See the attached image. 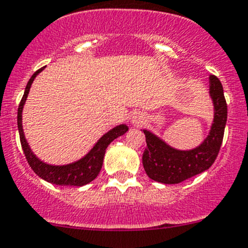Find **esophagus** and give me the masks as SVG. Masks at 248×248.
Wrapping results in <instances>:
<instances>
[{
  "mask_svg": "<svg viewBox=\"0 0 248 248\" xmlns=\"http://www.w3.org/2000/svg\"><path fill=\"white\" fill-rule=\"evenodd\" d=\"M146 121V117L142 113H140V111H138V113H134L131 117V124L133 126H137V127H140L142 126V124H145Z\"/></svg>",
  "mask_w": 248,
  "mask_h": 248,
  "instance_id": "34e87169",
  "label": "esophagus"
}]
</instances>
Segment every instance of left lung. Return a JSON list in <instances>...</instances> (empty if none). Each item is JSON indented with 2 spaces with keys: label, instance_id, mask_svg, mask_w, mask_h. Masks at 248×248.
<instances>
[{
  "label": "left lung",
  "instance_id": "left-lung-1",
  "mask_svg": "<svg viewBox=\"0 0 248 248\" xmlns=\"http://www.w3.org/2000/svg\"><path fill=\"white\" fill-rule=\"evenodd\" d=\"M209 95L214 104V121L209 135L199 147L181 151L171 147L150 131L144 129L146 144L142 165L153 181L164 184H178L208 170L220 151L227 122V103L217 77L209 76Z\"/></svg>",
  "mask_w": 248,
  "mask_h": 248
}]
</instances>
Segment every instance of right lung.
<instances>
[{
    "instance_id": "obj_1",
    "label": "right lung",
    "mask_w": 248,
    "mask_h": 248,
    "mask_svg": "<svg viewBox=\"0 0 248 248\" xmlns=\"http://www.w3.org/2000/svg\"><path fill=\"white\" fill-rule=\"evenodd\" d=\"M45 66L39 69L33 74L31 79L28 80L27 85H26L25 93L22 96V100L19 104V109H17V128H19L20 134V141L22 146L23 153H25L26 159H27L28 164L32 168V170L38 174L40 178L45 179L46 182L56 186H82L85 184L90 183L93 179L97 177L100 173L101 169H102L104 153H106L108 145L113 141L116 138L121 137L124 133L128 131V127L126 124H120L116 126L115 128L110 129L108 133L103 135L96 145L91 148V151L88 153L85 157H83L79 160L75 161V163L67 164V165H49V164L44 163L40 159L36 158L34 153L31 150L30 145H28L27 140H26L25 134H23L22 129V109L23 104L26 102L28 93H30L31 85H32L33 80L36 77V75L40 74Z\"/></svg>"
}]
</instances>
